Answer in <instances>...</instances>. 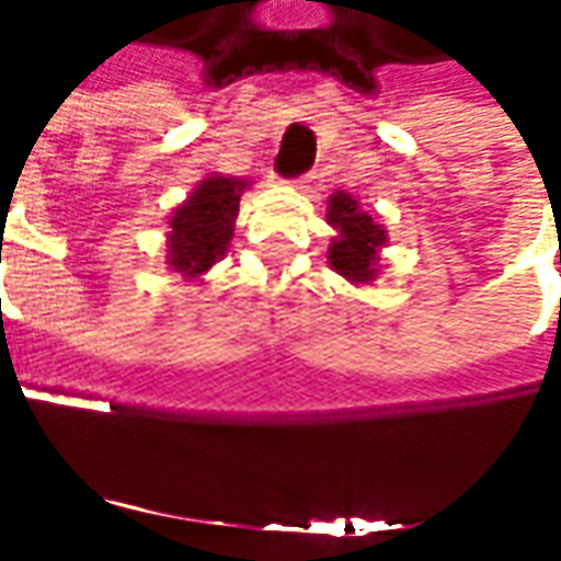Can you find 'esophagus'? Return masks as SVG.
<instances>
[{
  "label": "esophagus",
  "mask_w": 561,
  "mask_h": 561,
  "mask_svg": "<svg viewBox=\"0 0 561 561\" xmlns=\"http://www.w3.org/2000/svg\"><path fill=\"white\" fill-rule=\"evenodd\" d=\"M289 187H299V191H306L308 184H311V175H299V179H293V182H287Z\"/></svg>",
  "instance_id": "esophagus-1"
}]
</instances>
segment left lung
<instances>
[{
    "label": "left lung",
    "mask_w": 561,
    "mask_h": 561,
    "mask_svg": "<svg viewBox=\"0 0 561 561\" xmlns=\"http://www.w3.org/2000/svg\"><path fill=\"white\" fill-rule=\"evenodd\" d=\"M327 225L336 231L327 247V262L348 284H374L379 277V253L389 243V231L370 216L348 191H333L327 201Z\"/></svg>",
    "instance_id": "1"
}]
</instances>
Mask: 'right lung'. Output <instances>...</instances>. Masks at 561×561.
<instances>
[{
  "mask_svg": "<svg viewBox=\"0 0 561 561\" xmlns=\"http://www.w3.org/2000/svg\"><path fill=\"white\" fill-rule=\"evenodd\" d=\"M247 179L209 172L167 219V265L182 280H201L234 240V219Z\"/></svg>",
  "mask_w": 561,
  "mask_h": 561,
  "instance_id": "1",
  "label": "right lung"
}]
</instances>
